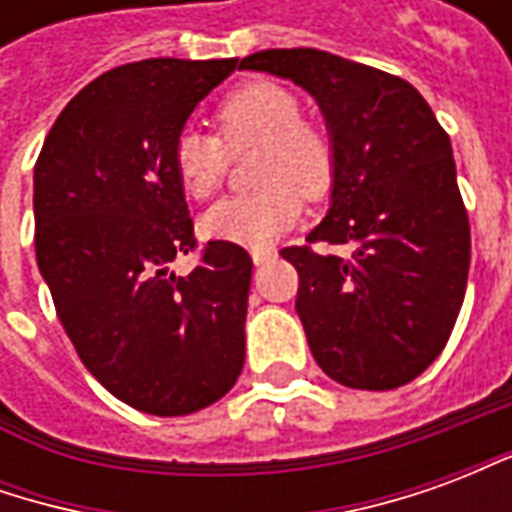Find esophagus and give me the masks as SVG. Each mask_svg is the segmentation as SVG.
Returning a JSON list of instances; mask_svg holds the SVG:
<instances>
[{"label": "esophagus", "mask_w": 512, "mask_h": 512, "mask_svg": "<svg viewBox=\"0 0 512 512\" xmlns=\"http://www.w3.org/2000/svg\"><path fill=\"white\" fill-rule=\"evenodd\" d=\"M271 257H274L271 249H255V252H252V263H255V266H266Z\"/></svg>", "instance_id": "1"}]
</instances>
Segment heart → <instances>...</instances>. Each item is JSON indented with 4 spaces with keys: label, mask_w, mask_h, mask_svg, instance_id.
Masks as SVG:
<instances>
[{
    "label": "heart",
    "mask_w": 512,
    "mask_h": 512,
    "mask_svg": "<svg viewBox=\"0 0 512 512\" xmlns=\"http://www.w3.org/2000/svg\"><path fill=\"white\" fill-rule=\"evenodd\" d=\"M219 135L183 128L172 145V169L191 200H208L227 175V150L260 145L257 191L216 202L202 216V235L213 241L263 249L299 219L301 202L321 197L334 172L332 139L301 120V101L277 82L238 87L216 109Z\"/></svg>",
    "instance_id": "1"
}]
</instances>
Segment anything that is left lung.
I'll return each instance as SVG.
<instances>
[{
  "label": "left lung",
  "instance_id": "8db88e82",
  "mask_svg": "<svg viewBox=\"0 0 512 512\" xmlns=\"http://www.w3.org/2000/svg\"><path fill=\"white\" fill-rule=\"evenodd\" d=\"M238 68L307 90L332 139L329 211L307 241L348 255L282 249L315 362L351 389L414 381L450 340L469 277L450 136L411 84L329 51H257Z\"/></svg>",
  "mask_w": 512,
  "mask_h": 512
}]
</instances>
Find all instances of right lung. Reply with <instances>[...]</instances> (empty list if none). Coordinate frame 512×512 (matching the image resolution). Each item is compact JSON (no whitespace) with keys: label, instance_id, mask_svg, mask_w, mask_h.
I'll list each match as a JSON object with an SVG mask.
<instances>
[{"label":"right lung","instance_id":"1","mask_svg":"<svg viewBox=\"0 0 512 512\" xmlns=\"http://www.w3.org/2000/svg\"><path fill=\"white\" fill-rule=\"evenodd\" d=\"M238 60H142L106 71L51 126L35 164V255L84 367L131 408L183 417L233 389L252 257L194 249L172 145Z\"/></svg>","mask_w":512,"mask_h":512}]
</instances>
